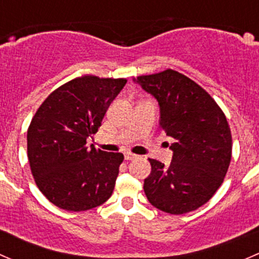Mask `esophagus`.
<instances>
[{
  "instance_id": "obj_1",
  "label": "esophagus",
  "mask_w": 259,
  "mask_h": 259,
  "mask_svg": "<svg viewBox=\"0 0 259 259\" xmlns=\"http://www.w3.org/2000/svg\"><path fill=\"white\" fill-rule=\"evenodd\" d=\"M137 158V155L135 154H132V153H126L125 154V160H133V159Z\"/></svg>"
}]
</instances>
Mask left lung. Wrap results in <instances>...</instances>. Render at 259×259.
<instances>
[{"mask_svg": "<svg viewBox=\"0 0 259 259\" xmlns=\"http://www.w3.org/2000/svg\"><path fill=\"white\" fill-rule=\"evenodd\" d=\"M134 81L158 100L160 126L174 139L170 165L149 158L146 198L176 215L198 209L221 187L231 163L232 134L226 115L202 86L176 70Z\"/></svg>", "mask_w": 259, "mask_h": 259, "instance_id": "8db88e82", "label": "left lung"}]
</instances>
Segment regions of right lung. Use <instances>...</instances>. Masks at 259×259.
I'll return each mask as SVG.
<instances>
[{
  "label": "right lung",
  "mask_w": 259,
  "mask_h": 259,
  "mask_svg": "<svg viewBox=\"0 0 259 259\" xmlns=\"http://www.w3.org/2000/svg\"><path fill=\"white\" fill-rule=\"evenodd\" d=\"M126 79L83 75L45 99L27 130V156L36 185L56 207L93 209L113 194L121 153L91 149L86 139L101 126Z\"/></svg>",
  "instance_id": "right-lung-1"
}]
</instances>
